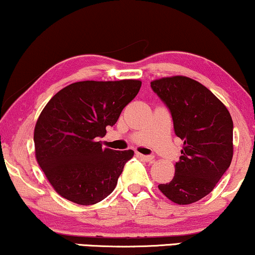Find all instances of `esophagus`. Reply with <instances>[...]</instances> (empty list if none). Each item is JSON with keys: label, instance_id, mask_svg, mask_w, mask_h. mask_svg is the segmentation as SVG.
Here are the masks:
<instances>
[{"label": "esophagus", "instance_id": "obj_1", "mask_svg": "<svg viewBox=\"0 0 255 255\" xmlns=\"http://www.w3.org/2000/svg\"><path fill=\"white\" fill-rule=\"evenodd\" d=\"M136 155L139 158L143 159V160H145V161H148V162L154 161V157H153V155H143V154H141V153H136Z\"/></svg>", "mask_w": 255, "mask_h": 255}]
</instances>
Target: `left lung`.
Here are the masks:
<instances>
[{"mask_svg": "<svg viewBox=\"0 0 255 255\" xmlns=\"http://www.w3.org/2000/svg\"><path fill=\"white\" fill-rule=\"evenodd\" d=\"M170 109L174 133L184 141L174 177L158 188L173 203H195L213 191L233 159V120L203 84L185 76L151 82Z\"/></svg>", "mask_w": 255, "mask_h": 255, "instance_id": "8db88e82", "label": "left lung"}]
</instances>
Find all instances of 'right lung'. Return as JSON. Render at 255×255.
I'll use <instances>...</instances> for the list:
<instances>
[{
    "mask_svg": "<svg viewBox=\"0 0 255 255\" xmlns=\"http://www.w3.org/2000/svg\"><path fill=\"white\" fill-rule=\"evenodd\" d=\"M140 88L139 79L83 81L48 101L34 128L35 159L58 195L93 205L112 194L134 151L104 148L97 140Z\"/></svg>",
    "mask_w": 255,
    "mask_h": 255,
    "instance_id": "add662e5",
    "label": "right lung"
}]
</instances>
